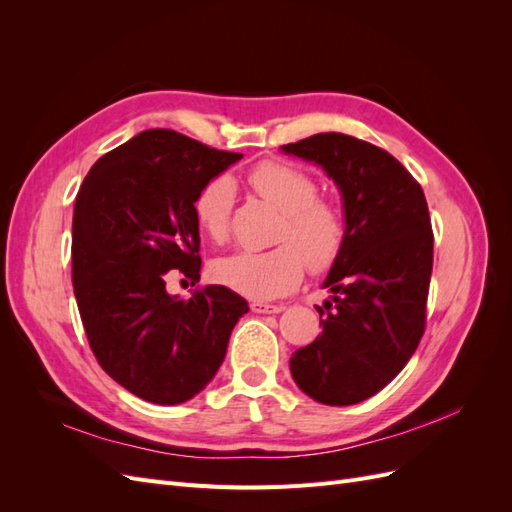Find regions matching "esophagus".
I'll return each instance as SVG.
<instances>
[{
  "instance_id": "1",
  "label": "esophagus",
  "mask_w": 512,
  "mask_h": 512,
  "mask_svg": "<svg viewBox=\"0 0 512 512\" xmlns=\"http://www.w3.org/2000/svg\"><path fill=\"white\" fill-rule=\"evenodd\" d=\"M250 309L254 314H280L284 312V305H271V303H262V301H252Z\"/></svg>"
}]
</instances>
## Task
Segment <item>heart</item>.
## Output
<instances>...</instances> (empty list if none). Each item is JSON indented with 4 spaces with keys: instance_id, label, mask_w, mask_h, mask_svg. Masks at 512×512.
Segmentation results:
<instances>
[{
    "instance_id": "heart-1",
    "label": "heart",
    "mask_w": 512,
    "mask_h": 512,
    "mask_svg": "<svg viewBox=\"0 0 512 512\" xmlns=\"http://www.w3.org/2000/svg\"><path fill=\"white\" fill-rule=\"evenodd\" d=\"M252 190L282 213L277 241L265 252L239 250L213 262L211 273L220 284L250 299H277L297 288L305 262L312 271L329 269L346 243V220L329 200L316 198V181L301 168L284 162H260L247 175ZM235 205V181L226 175L207 181L194 198L200 230L222 241Z\"/></svg>"
}]
</instances>
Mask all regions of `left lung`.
<instances>
[{
    "mask_svg": "<svg viewBox=\"0 0 512 512\" xmlns=\"http://www.w3.org/2000/svg\"><path fill=\"white\" fill-rule=\"evenodd\" d=\"M337 185L346 243L322 288V333L290 359L299 389L324 406H352L389 384L421 342L433 235L421 185L384 149L320 132L284 145Z\"/></svg>",
    "mask_w": 512,
    "mask_h": 512,
    "instance_id": "left-lung-1",
    "label": "left lung"
}]
</instances>
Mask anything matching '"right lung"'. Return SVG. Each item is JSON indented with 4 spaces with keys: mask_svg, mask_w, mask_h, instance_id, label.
<instances>
[{
    "mask_svg": "<svg viewBox=\"0 0 512 512\" xmlns=\"http://www.w3.org/2000/svg\"><path fill=\"white\" fill-rule=\"evenodd\" d=\"M243 153L173 130H145L87 173L74 205L72 284L102 369L149 404L177 406L220 369L247 301L226 286L190 299L166 290L168 271L200 280L194 198Z\"/></svg>",
    "mask_w": 512,
    "mask_h": 512,
    "instance_id": "1",
    "label": "right lung"
}]
</instances>
